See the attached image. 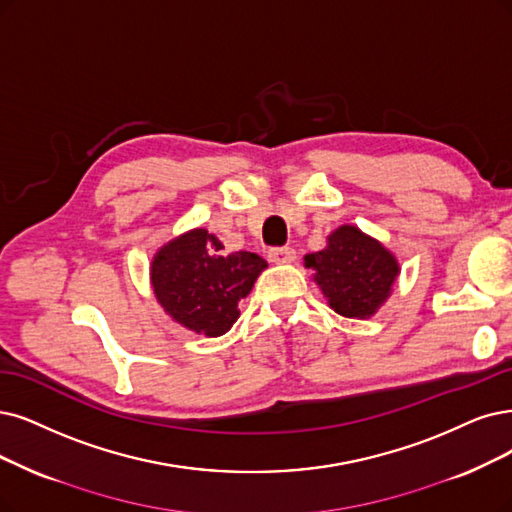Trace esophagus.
Instances as JSON below:
<instances>
[{"mask_svg": "<svg viewBox=\"0 0 512 512\" xmlns=\"http://www.w3.org/2000/svg\"><path fill=\"white\" fill-rule=\"evenodd\" d=\"M268 259L272 263H293L297 259V253L289 249V246H282V249H270Z\"/></svg>", "mask_w": 512, "mask_h": 512, "instance_id": "obj_1", "label": "esophagus"}]
</instances>
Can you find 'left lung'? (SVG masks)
<instances>
[{
	"label": "left lung",
	"mask_w": 512,
	"mask_h": 512,
	"mask_svg": "<svg viewBox=\"0 0 512 512\" xmlns=\"http://www.w3.org/2000/svg\"><path fill=\"white\" fill-rule=\"evenodd\" d=\"M306 268L327 297V304L346 318L365 320L392 295L401 274L399 259L356 225H339L327 236V246L304 257Z\"/></svg>",
	"instance_id": "1"
}]
</instances>
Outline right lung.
I'll return each mask as SVG.
<instances>
[{"label":"right lung","mask_w":512,"mask_h":512,"mask_svg":"<svg viewBox=\"0 0 512 512\" xmlns=\"http://www.w3.org/2000/svg\"><path fill=\"white\" fill-rule=\"evenodd\" d=\"M268 268L255 253H223L221 240L196 227L160 246L151 259L149 282L162 310L183 329L219 337L238 320V301L251 293Z\"/></svg>","instance_id":"1"}]
</instances>
